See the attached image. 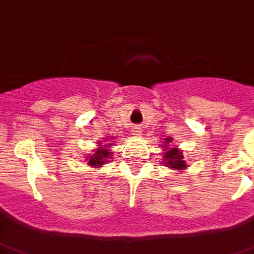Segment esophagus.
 <instances>
[{
	"label": "esophagus",
	"mask_w": 254,
	"mask_h": 254,
	"mask_svg": "<svg viewBox=\"0 0 254 254\" xmlns=\"http://www.w3.org/2000/svg\"><path fill=\"white\" fill-rule=\"evenodd\" d=\"M139 130H138V127H135V129H134L133 130V135H139Z\"/></svg>",
	"instance_id": "esophagus-1"
}]
</instances>
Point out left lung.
Masks as SVG:
<instances>
[{"mask_svg": "<svg viewBox=\"0 0 254 254\" xmlns=\"http://www.w3.org/2000/svg\"><path fill=\"white\" fill-rule=\"evenodd\" d=\"M167 147L168 144L164 146V150H168V152L165 153V159L168 160V167L174 168V169H185V168H186V164H185V161L182 160V153L178 150H176V148H167Z\"/></svg>", "mask_w": 254, "mask_h": 254, "instance_id": "8db88e82", "label": "left lung"}]
</instances>
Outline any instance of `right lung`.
<instances>
[{
    "instance_id": "1",
    "label": "right lung",
    "mask_w": 254,
    "mask_h": 254,
    "mask_svg": "<svg viewBox=\"0 0 254 254\" xmlns=\"http://www.w3.org/2000/svg\"><path fill=\"white\" fill-rule=\"evenodd\" d=\"M99 148H98L97 151H95V153L93 155V156L89 157V165H91V167H99V165H103L104 163H106V159L107 157H110L108 155H110V152H108L107 147H106V144H102L99 143ZM110 146H112V144H110Z\"/></svg>"
}]
</instances>
